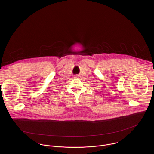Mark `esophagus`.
<instances>
[{
  "instance_id": "obj_1",
  "label": "esophagus",
  "mask_w": 154,
  "mask_h": 154,
  "mask_svg": "<svg viewBox=\"0 0 154 154\" xmlns=\"http://www.w3.org/2000/svg\"><path fill=\"white\" fill-rule=\"evenodd\" d=\"M78 76L76 75V76H75V77H74V78H78Z\"/></svg>"
}]
</instances>
